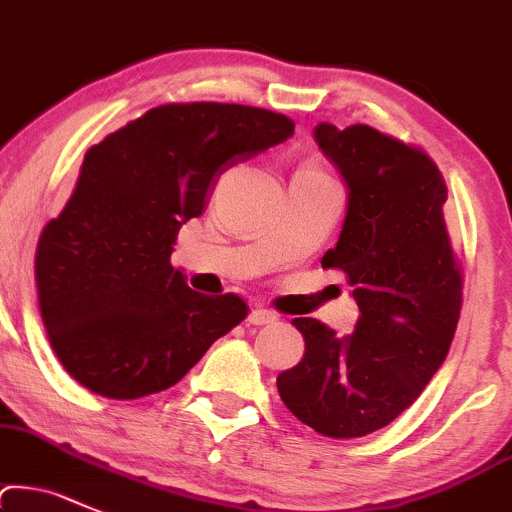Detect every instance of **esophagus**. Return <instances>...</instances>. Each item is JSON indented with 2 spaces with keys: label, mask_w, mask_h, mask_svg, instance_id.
Instances as JSON below:
<instances>
[{
  "label": "esophagus",
  "mask_w": 512,
  "mask_h": 512,
  "mask_svg": "<svg viewBox=\"0 0 512 512\" xmlns=\"http://www.w3.org/2000/svg\"><path fill=\"white\" fill-rule=\"evenodd\" d=\"M276 320H278L276 312L263 310V307H256V310H251L249 315V324H256V327H266V324H273Z\"/></svg>",
  "instance_id": "1"
}]
</instances>
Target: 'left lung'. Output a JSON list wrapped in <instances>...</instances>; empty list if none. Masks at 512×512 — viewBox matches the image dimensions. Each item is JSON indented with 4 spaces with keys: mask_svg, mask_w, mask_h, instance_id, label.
<instances>
[{
    "mask_svg": "<svg viewBox=\"0 0 512 512\" xmlns=\"http://www.w3.org/2000/svg\"><path fill=\"white\" fill-rule=\"evenodd\" d=\"M315 141L349 188L342 234L322 256L354 288L346 337L295 317L305 356L278 376L285 408L324 437H364L408 410L447 359L461 312L459 261L437 163L366 124H317Z\"/></svg>",
    "mask_w": 512,
    "mask_h": 512,
    "instance_id": "1",
    "label": "left lung"
}]
</instances>
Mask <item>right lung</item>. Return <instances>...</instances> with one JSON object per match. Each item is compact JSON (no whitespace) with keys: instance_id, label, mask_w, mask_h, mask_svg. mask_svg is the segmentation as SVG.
<instances>
[{"instance_id":"add662e5","label":"right lung","mask_w":512,"mask_h":512,"mask_svg":"<svg viewBox=\"0 0 512 512\" xmlns=\"http://www.w3.org/2000/svg\"><path fill=\"white\" fill-rule=\"evenodd\" d=\"M293 131L244 104H161L85 153L36 249L43 324L80 386L114 400L166 390L249 315L239 295L188 288L170 254L214 180Z\"/></svg>"}]
</instances>
